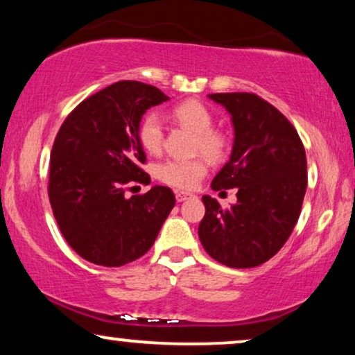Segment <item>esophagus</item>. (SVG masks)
Segmentation results:
<instances>
[{
  "mask_svg": "<svg viewBox=\"0 0 355 355\" xmlns=\"http://www.w3.org/2000/svg\"><path fill=\"white\" fill-rule=\"evenodd\" d=\"M191 197H192L191 192H181V191L176 192V200L178 202H184V200H187V198H191Z\"/></svg>",
  "mask_w": 355,
  "mask_h": 355,
  "instance_id": "34e87169",
  "label": "esophagus"
}]
</instances>
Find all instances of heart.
Segmentation results:
<instances>
[{"instance_id": "heart-1", "label": "heart", "mask_w": 355, "mask_h": 355, "mask_svg": "<svg viewBox=\"0 0 355 355\" xmlns=\"http://www.w3.org/2000/svg\"><path fill=\"white\" fill-rule=\"evenodd\" d=\"M171 116L179 124L186 125L196 134V152H202L211 159H220L226 152L227 140L218 130L211 129L213 119L211 111L197 100H186L176 105ZM164 125L162 116L150 113L142 119L139 125V140L145 152L157 155L163 147ZM207 174V163L203 158L191 159H164L155 168V176L164 184L178 189H192Z\"/></svg>"}]
</instances>
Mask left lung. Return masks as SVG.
<instances>
[{
    "label": "left lung",
    "mask_w": 355,
    "mask_h": 355,
    "mask_svg": "<svg viewBox=\"0 0 355 355\" xmlns=\"http://www.w3.org/2000/svg\"><path fill=\"white\" fill-rule=\"evenodd\" d=\"M231 116L230 159L211 181L213 191L237 189V202L221 208L203 196L198 237L207 254L231 268H254L289 239L307 189V159L293 124L254 94H211Z\"/></svg>",
    "instance_id": "1"
}]
</instances>
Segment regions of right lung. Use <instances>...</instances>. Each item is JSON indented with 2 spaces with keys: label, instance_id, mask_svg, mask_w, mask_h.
Wrapping results in <instances>:
<instances>
[{
  "label": "right lung",
  "instance_id": "1",
  "mask_svg": "<svg viewBox=\"0 0 355 355\" xmlns=\"http://www.w3.org/2000/svg\"><path fill=\"white\" fill-rule=\"evenodd\" d=\"M169 96L137 80H119L82 101L51 150L48 196L61 234L82 259L101 266L137 260L153 245L176 198L153 186L125 197L130 182L150 184L139 140L142 116Z\"/></svg>",
  "mask_w": 355,
  "mask_h": 355
}]
</instances>
